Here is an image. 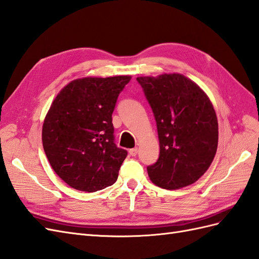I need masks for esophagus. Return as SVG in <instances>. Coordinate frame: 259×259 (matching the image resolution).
I'll return each mask as SVG.
<instances>
[{"mask_svg":"<svg viewBox=\"0 0 259 259\" xmlns=\"http://www.w3.org/2000/svg\"><path fill=\"white\" fill-rule=\"evenodd\" d=\"M137 153H138V148H134V149H130L129 150V154L131 156H136Z\"/></svg>","mask_w":259,"mask_h":259,"instance_id":"1","label":"esophagus"}]
</instances>
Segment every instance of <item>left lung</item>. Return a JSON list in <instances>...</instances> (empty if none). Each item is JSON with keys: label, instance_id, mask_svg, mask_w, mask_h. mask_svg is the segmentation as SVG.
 I'll return each instance as SVG.
<instances>
[{"label": "left lung", "instance_id": "8db88e82", "mask_svg": "<svg viewBox=\"0 0 259 259\" xmlns=\"http://www.w3.org/2000/svg\"><path fill=\"white\" fill-rule=\"evenodd\" d=\"M137 81L153 110L160 141L158 160L148 166L150 180L165 189L196 183L217 153L213 105L195 82L178 73L140 76Z\"/></svg>", "mask_w": 259, "mask_h": 259}]
</instances>
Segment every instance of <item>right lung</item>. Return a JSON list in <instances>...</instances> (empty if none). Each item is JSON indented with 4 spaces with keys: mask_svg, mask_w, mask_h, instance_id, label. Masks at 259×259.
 <instances>
[{
    "mask_svg": "<svg viewBox=\"0 0 259 259\" xmlns=\"http://www.w3.org/2000/svg\"><path fill=\"white\" fill-rule=\"evenodd\" d=\"M130 75L83 77L59 92L46 115L42 145L52 169L76 190L115 184L127 151L115 144L111 115Z\"/></svg>",
    "mask_w": 259,
    "mask_h": 259,
    "instance_id": "1",
    "label": "right lung"
}]
</instances>
